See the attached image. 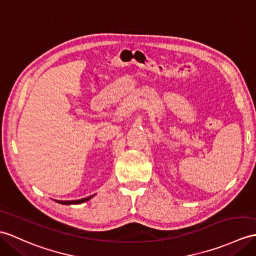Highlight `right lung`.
<instances>
[{
  "label": "right lung",
  "instance_id": "obj_1",
  "mask_svg": "<svg viewBox=\"0 0 256 256\" xmlns=\"http://www.w3.org/2000/svg\"><path fill=\"white\" fill-rule=\"evenodd\" d=\"M92 198H94V195H92V196H88V198H82V200H58V203L63 204V205H70V204H80V203H84V202H87L88 200H90Z\"/></svg>",
  "mask_w": 256,
  "mask_h": 256
}]
</instances>
